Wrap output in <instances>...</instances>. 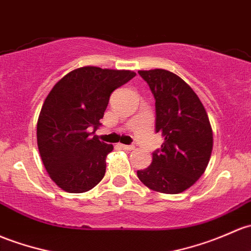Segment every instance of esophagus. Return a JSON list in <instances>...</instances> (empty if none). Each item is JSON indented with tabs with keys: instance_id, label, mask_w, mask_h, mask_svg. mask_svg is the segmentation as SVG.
Returning a JSON list of instances; mask_svg holds the SVG:
<instances>
[{
	"instance_id": "esophagus-1",
	"label": "esophagus",
	"mask_w": 251,
	"mask_h": 251,
	"mask_svg": "<svg viewBox=\"0 0 251 251\" xmlns=\"http://www.w3.org/2000/svg\"><path fill=\"white\" fill-rule=\"evenodd\" d=\"M121 148L125 150H133L134 146H126V144H121Z\"/></svg>"
}]
</instances>
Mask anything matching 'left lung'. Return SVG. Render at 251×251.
<instances>
[{
    "label": "left lung",
    "mask_w": 251,
    "mask_h": 251,
    "mask_svg": "<svg viewBox=\"0 0 251 251\" xmlns=\"http://www.w3.org/2000/svg\"><path fill=\"white\" fill-rule=\"evenodd\" d=\"M155 97L156 132L163 143L152 152V162L137 171L139 180L152 191L180 194L191 188L207 168L213 150L209 118L188 83L166 70L138 71Z\"/></svg>",
    "instance_id": "left-lung-1"
}]
</instances>
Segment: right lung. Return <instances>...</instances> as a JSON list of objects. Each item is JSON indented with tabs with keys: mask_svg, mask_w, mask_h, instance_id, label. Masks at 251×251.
Masks as SVG:
<instances>
[{
	"mask_svg": "<svg viewBox=\"0 0 251 251\" xmlns=\"http://www.w3.org/2000/svg\"><path fill=\"white\" fill-rule=\"evenodd\" d=\"M134 75L133 71L85 66L67 73L46 97L37 144L49 176L63 191L86 192L104 176L113 146L91 134L101 126L110 94Z\"/></svg>",
	"mask_w": 251,
	"mask_h": 251,
	"instance_id": "add662e5",
	"label": "right lung"
}]
</instances>
